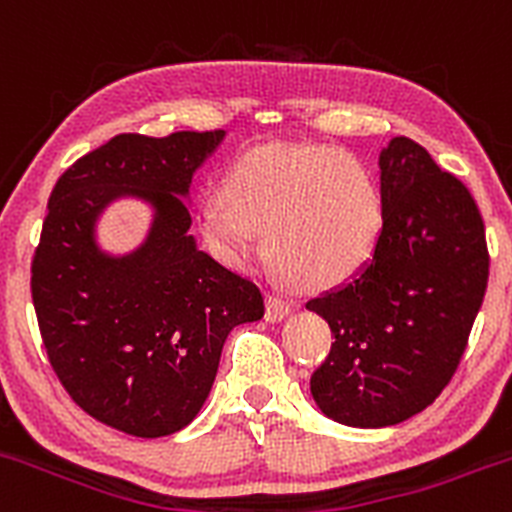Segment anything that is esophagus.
<instances>
[{
    "mask_svg": "<svg viewBox=\"0 0 512 512\" xmlns=\"http://www.w3.org/2000/svg\"><path fill=\"white\" fill-rule=\"evenodd\" d=\"M293 311V306L288 301H283L281 296H268L266 298V321L276 323V321H283V318L288 316V313Z\"/></svg>",
    "mask_w": 512,
    "mask_h": 512,
    "instance_id": "esophagus-1",
    "label": "esophagus"
}]
</instances>
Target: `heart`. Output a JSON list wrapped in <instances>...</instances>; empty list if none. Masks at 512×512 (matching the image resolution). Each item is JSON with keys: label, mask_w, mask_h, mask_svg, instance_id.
<instances>
[{"label": "heart", "mask_w": 512, "mask_h": 512, "mask_svg": "<svg viewBox=\"0 0 512 512\" xmlns=\"http://www.w3.org/2000/svg\"><path fill=\"white\" fill-rule=\"evenodd\" d=\"M386 199L371 166L323 144H266L246 151L204 201L206 244L236 268L258 256L301 288H331L356 276L376 254Z\"/></svg>", "instance_id": "heart-1"}]
</instances>
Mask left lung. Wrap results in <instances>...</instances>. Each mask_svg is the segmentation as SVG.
I'll list each match as a JSON object with an SVG mask.
<instances>
[{"label":"left lung","mask_w":512,"mask_h":512,"mask_svg":"<svg viewBox=\"0 0 512 512\" xmlns=\"http://www.w3.org/2000/svg\"><path fill=\"white\" fill-rule=\"evenodd\" d=\"M378 166L386 224L376 254L306 303L336 338L311 376L313 401L351 428L396 426L440 396L488 286L485 226L463 181L406 136Z\"/></svg>","instance_id":"1"}]
</instances>
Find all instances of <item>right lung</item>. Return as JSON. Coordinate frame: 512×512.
I'll use <instances>...</instances> for the list:
<instances>
[{
  "label": "right lung",
  "instance_id": "add662e5",
  "mask_svg": "<svg viewBox=\"0 0 512 512\" xmlns=\"http://www.w3.org/2000/svg\"><path fill=\"white\" fill-rule=\"evenodd\" d=\"M224 136L119 134L74 161L49 196L32 261L44 348L72 401L121 433L161 438L189 426L231 328L263 318L256 283L189 234L191 179ZM126 195L152 206V229L131 255H106L95 221Z\"/></svg>",
  "mask_w": 512,
  "mask_h": 512
}]
</instances>
